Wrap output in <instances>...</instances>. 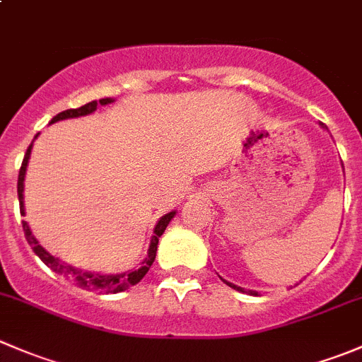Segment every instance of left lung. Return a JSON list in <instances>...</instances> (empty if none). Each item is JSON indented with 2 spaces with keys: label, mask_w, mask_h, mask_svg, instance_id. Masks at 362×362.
Segmentation results:
<instances>
[{
  "label": "left lung",
  "mask_w": 362,
  "mask_h": 362,
  "mask_svg": "<svg viewBox=\"0 0 362 362\" xmlns=\"http://www.w3.org/2000/svg\"><path fill=\"white\" fill-rule=\"evenodd\" d=\"M322 127H326V126H324V124H322ZM224 282H226V280H224ZM226 284H228V286L229 287H233V289H236V291H240V293H247V291L245 289H242V287H238V286H235V284H229V282H226ZM249 294H257V293H255V291H249Z\"/></svg>",
  "instance_id": "obj_1"
}]
</instances>
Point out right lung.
I'll return each mask as SVG.
<instances>
[{
  "mask_svg": "<svg viewBox=\"0 0 362 362\" xmlns=\"http://www.w3.org/2000/svg\"><path fill=\"white\" fill-rule=\"evenodd\" d=\"M108 103H113L112 98H103V100H100V103H98V101H90V103L83 105V107H80V108H69V110L57 113V115L50 120V124L57 122V120H63V119H73V117L89 115V113H93L94 110H96L98 105H108ZM36 136H38V134H36ZM31 148H33V141H31V145L28 147V151H25L23 166H21V171H19V180H17V194H19L21 215L25 214L24 211V177H25V168H28L29 156H31ZM175 214H177L175 210L170 211V214L163 215V217L158 221V224H156V228H154V236H152V240H151V247H148V254H147V257H145V261L141 262L140 268L133 269V272L117 273V275H100V273L83 272V269H76V268H73V266L64 264L63 261H59L57 257L50 255L49 252L40 245V242L35 238V235L31 233V228H29L28 222L25 221H23V229H24L25 240H28L29 247H31L33 252H35V254L38 255V257L42 259V261L45 262L50 269H52V272H56L57 275H63L64 279L69 280V282H73L75 286H78L80 289L96 291V293H113L115 294V293H122V291L136 286V284L140 282L145 275H147L148 268H151L152 262H154V259H156V252H158V243H159L160 235L164 233L166 226L170 224L171 218L175 217Z\"/></svg>",
  "mask_w": 362,
  "mask_h": 362,
  "instance_id": "right-lung-1",
  "label": "right lung"
}]
</instances>
